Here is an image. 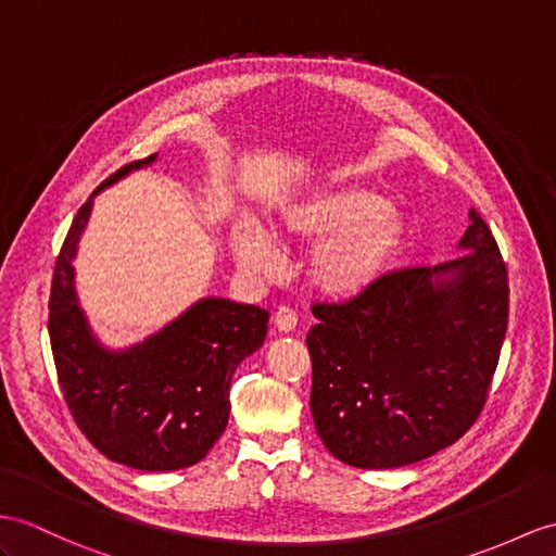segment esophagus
I'll list each match as a JSON object with an SVG mask.
<instances>
[{"label":"esophagus","instance_id":"esophagus-1","mask_svg":"<svg viewBox=\"0 0 556 556\" xmlns=\"http://www.w3.org/2000/svg\"><path fill=\"white\" fill-rule=\"evenodd\" d=\"M274 323H276L278 332H286V334H290V332H294V330H296V314H294V311H292L290 306H280V308L276 311Z\"/></svg>","mask_w":556,"mask_h":556}]
</instances>
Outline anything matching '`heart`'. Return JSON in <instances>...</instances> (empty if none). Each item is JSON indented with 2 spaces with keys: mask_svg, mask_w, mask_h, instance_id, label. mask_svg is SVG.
<instances>
[{
  "mask_svg": "<svg viewBox=\"0 0 556 556\" xmlns=\"http://www.w3.org/2000/svg\"><path fill=\"white\" fill-rule=\"evenodd\" d=\"M270 237L280 248L302 250L308 286L330 302H354L370 294L396 264L410 236L408 214L382 191L356 181H323L282 198L270 212ZM236 262L266 274L276 248L256 224L231 228Z\"/></svg>",
  "mask_w": 556,
  "mask_h": 556,
  "instance_id": "obj_1",
  "label": "heart"
}]
</instances>
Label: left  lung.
I'll list each match as a JSON object with an SVG mask.
<instances>
[{
	"label": "left lung",
	"mask_w": 556,
	"mask_h": 556,
	"mask_svg": "<svg viewBox=\"0 0 556 556\" xmlns=\"http://www.w3.org/2000/svg\"><path fill=\"white\" fill-rule=\"evenodd\" d=\"M457 252L391 274L361 300L314 306L308 405L342 463L415 465L477 422L507 332V268L473 207Z\"/></svg>",
	"instance_id": "1"
}]
</instances>
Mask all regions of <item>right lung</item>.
Segmentation results:
<instances>
[{
  "label": "right lung",
  "mask_w": 556,
  "mask_h": 556,
  "mask_svg": "<svg viewBox=\"0 0 556 556\" xmlns=\"http://www.w3.org/2000/svg\"><path fill=\"white\" fill-rule=\"evenodd\" d=\"M157 153L115 172L79 207L53 268L49 337L67 408L113 463L174 471L200 463L228 425V389L240 361L264 344L268 311L202 296L165 328L125 346H105L91 330L75 286V256L93 198Z\"/></svg>",
  "instance_id": "add662e5"
}]
</instances>
